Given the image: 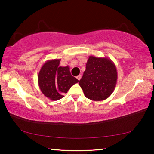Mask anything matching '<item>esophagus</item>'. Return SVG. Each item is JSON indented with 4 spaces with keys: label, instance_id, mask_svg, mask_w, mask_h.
Returning <instances> with one entry per match:
<instances>
[{
    "label": "esophagus",
    "instance_id": "1",
    "mask_svg": "<svg viewBox=\"0 0 154 154\" xmlns=\"http://www.w3.org/2000/svg\"><path fill=\"white\" fill-rule=\"evenodd\" d=\"M81 78H82V75H78V76L77 77V79L78 80H79V81L81 79Z\"/></svg>",
    "mask_w": 154,
    "mask_h": 154
}]
</instances>
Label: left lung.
Returning a JSON list of instances; mask_svg holds the SVG:
<instances>
[{
  "mask_svg": "<svg viewBox=\"0 0 154 154\" xmlns=\"http://www.w3.org/2000/svg\"><path fill=\"white\" fill-rule=\"evenodd\" d=\"M117 80L116 66L110 58L90 56L79 84L85 97L94 101H101L113 92Z\"/></svg>",
  "mask_w": 154,
  "mask_h": 154,
  "instance_id": "left-lung-1",
  "label": "left lung"
}]
</instances>
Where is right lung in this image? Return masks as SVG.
Instances as JSON below:
<instances>
[{"label":"right lung","mask_w":154,"mask_h":154,"mask_svg":"<svg viewBox=\"0 0 154 154\" xmlns=\"http://www.w3.org/2000/svg\"><path fill=\"white\" fill-rule=\"evenodd\" d=\"M60 59L46 61L41 68L38 75L41 91L44 96L51 100H58L63 98L64 94L79 82L71 75L69 66H60Z\"/></svg>","instance_id":"add662e5"}]
</instances>
